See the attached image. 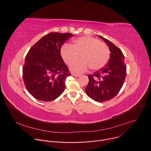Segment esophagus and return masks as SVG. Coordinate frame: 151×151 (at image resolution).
I'll list each match as a JSON object with an SVG mask.
<instances>
[{
  "label": "esophagus",
  "mask_w": 151,
  "mask_h": 151,
  "mask_svg": "<svg viewBox=\"0 0 151 151\" xmlns=\"http://www.w3.org/2000/svg\"><path fill=\"white\" fill-rule=\"evenodd\" d=\"M72 76H73L74 77H78L81 76V75L77 74H72Z\"/></svg>",
  "instance_id": "esophagus-1"
}]
</instances>
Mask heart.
Wrapping results in <instances>:
<instances>
[{"label":"heart","instance_id":"1","mask_svg":"<svg viewBox=\"0 0 151 151\" xmlns=\"http://www.w3.org/2000/svg\"><path fill=\"white\" fill-rule=\"evenodd\" d=\"M110 49L107 44L92 37H83L74 40L71 46L65 44L61 49V55L70 65L81 56L82 60L70 66L73 73H82L90 68L96 70L102 68L110 58Z\"/></svg>","mask_w":151,"mask_h":151}]
</instances>
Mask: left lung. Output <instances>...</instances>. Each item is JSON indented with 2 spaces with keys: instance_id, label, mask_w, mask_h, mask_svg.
Here are the masks:
<instances>
[{
  "instance_id": "1",
  "label": "left lung",
  "mask_w": 151,
  "mask_h": 151,
  "mask_svg": "<svg viewBox=\"0 0 151 151\" xmlns=\"http://www.w3.org/2000/svg\"><path fill=\"white\" fill-rule=\"evenodd\" d=\"M98 37L108 44L110 58L102 68L88 75L89 82L85 92L93 100L103 102L111 99L119 92L126 78V65L121 49L109 40Z\"/></svg>"
}]
</instances>
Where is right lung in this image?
Instances as JSON below:
<instances>
[{
	"mask_svg": "<svg viewBox=\"0 0 151 151\" xmlns=\"http://www.w3.org/2000/svg\"><path fill=\"white\" fill-rule=\"evenodd\" d=\"M74 35L50 32L30 49L22 67L27 90L35 99L50 102L65 89V79L70 76L60 54L62 45Z\"/></svg>",
	"mask_w": 151,
	"mask_h": 151,
	"instance_id": "add662e5",
	"label": "right lung"
}]
</instances>
